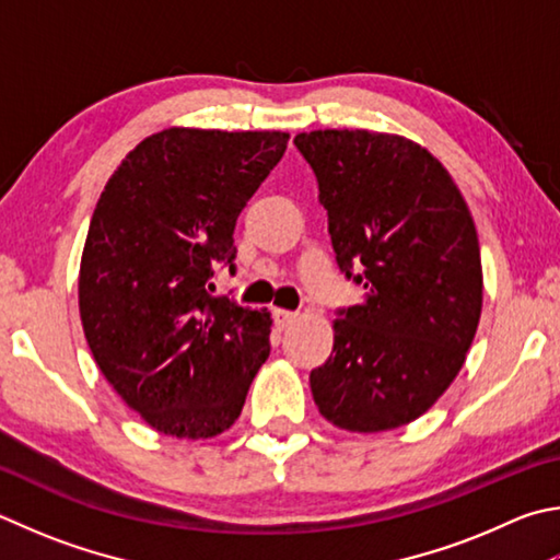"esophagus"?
<instances>
[{"label":"esophagus","instance_id":"1","mask_svg":"<svg viewBox=\"0 0 560 560\" xmlns=\"http://www.w3.org/2000/svg\"><path fill=\"white\" fill-rule=\"evenodd\" d=\"M299 315L296 313H291V311H281V308H273V320H277V325L279 328L283 330V328H289V325L296 320Z\"/></svg>","mask_w":560,"mask_h":560}]
</instances>
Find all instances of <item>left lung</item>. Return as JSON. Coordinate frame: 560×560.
I'll list each match as a JSON object with an SVG mask.
<instances>
[{
    "label": "left lung",
    "mask_w": 560,
    "mask_h": 560,
    "mask_svg": "<svg viewBox=\"0 0 560 560\" xmlns=\"http://www.w3.org/2000/svg\"><path fill=\"white\" fill-rule=\"evenodd\" d=\"M293 144L318 178L340 271L364 283L362 303L332 320L313 401L342 431L399 429L448 389L480 323L472 215L441 161L406 137L315 129Z\"/></svg>",
    "instance_id": "obj_1"
}]
</instances>
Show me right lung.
<instances>
[{
	"instance_id": "add662e5",
	"label": "right lung",
	"mask_w": 560,
	"mask_h": 560,
	"mask_svg": "<svg viewBox=\"0 0 560 560\" xmlns=\"http://www.w3.org/2000/svg\"><path fill=\"white\" fill-rule=\"evenodd\" d=\"M287 144V131L171 127L139 141L97 200L80 320L100 372L159 433L228 431L269 358L271 315L206 287L218 261L235 269V222Z\"/></svg>"
}]
</instances>
